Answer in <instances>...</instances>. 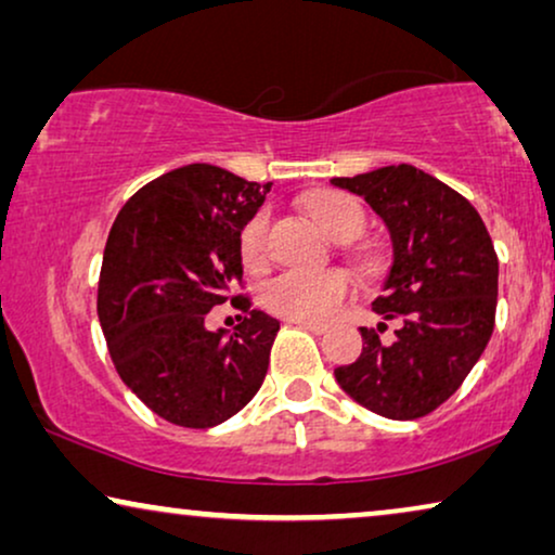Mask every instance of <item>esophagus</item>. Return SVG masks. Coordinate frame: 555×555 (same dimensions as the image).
Returning a JSON list of instances; mask_svg holds the SVG:
<instances>
[{
	"mask_svg": "<svg viewBox=\"0 0 555 555\" xmlns=\"http://www.w3.org/2000/svg\"><path fill=\"white\" fill-rule=\"evenodd\" d=\"M291 323L298 325V328H302V331L315 333V336H321V333L328 331V325H325V323H313V321H291Z\"/></svg>",
	"mask_w": 555,
	"mask_h": 555,
	"instance_id": "obj_1",
	"label": "esophagus"
}]
</instances>
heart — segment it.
<instances>
[{"mask_svg": "<svg viewBox=\"0 0 555 555\" xmlns=\"http://www.w3.org/2000/svg\"><path fill=\"white\" fill-rule=\"evenodd\" d=\"M313 219L336 242H353L366 227V211L353 196L325 194L313 204ZM270 215L257 211L249 217L240 237L242 260L247 268H262L268 262ZM351 293V280L344 272H300L287 270L262 285V306L287 321H325L336 313Z\"/></svg>", "mask_w": 555, "mask_h": 555, "instance_id": "heart-1", "label": "heart"}]
</instances>
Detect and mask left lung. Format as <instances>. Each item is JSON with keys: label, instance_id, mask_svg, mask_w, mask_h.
Returning <instances> with one entry per match:
<instances>
[{"label": "left lung", "instance_id": "8db88e82", "mask_svg": "<svg viewBox=\"0 0 555 555\" xmlns=\"http://www.w3.org/2000/svg\"><path fill=\"white\" fill-rule=\"evenodd\" d=\"M363 196L391 234L393 262L374 310L391 344L361 328L363 351L336 382L386 420H420L460 389L495 328L498 255L465 196L412 164L331 179Z\"/></svg>", "mask_w": 555, "mask_h": 555}]
</instances>
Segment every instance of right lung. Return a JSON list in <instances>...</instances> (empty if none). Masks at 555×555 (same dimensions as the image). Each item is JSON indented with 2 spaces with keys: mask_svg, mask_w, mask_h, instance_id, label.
Masks as SVG:
<instances>
[{
  "mask_svg": "<svg viewBox=\"0 0 555 555\" xmlns=\"http://www.w3.org/2000/svg\"><path fill=\"white\" fill-rule=\"evenodd\" d=\"M272 184L189 164L118 211L98 280V318L124 384L162 420L217 427L260 391L280 321L249 310L240 237ZM246 313L232 337L207 332L215 305Z\"/></svg>",
  "mask_w": 555,
  "mask_h": 555,
  "instance_id": "add662e5",
  "label": "right lung"
}]
</instances>
